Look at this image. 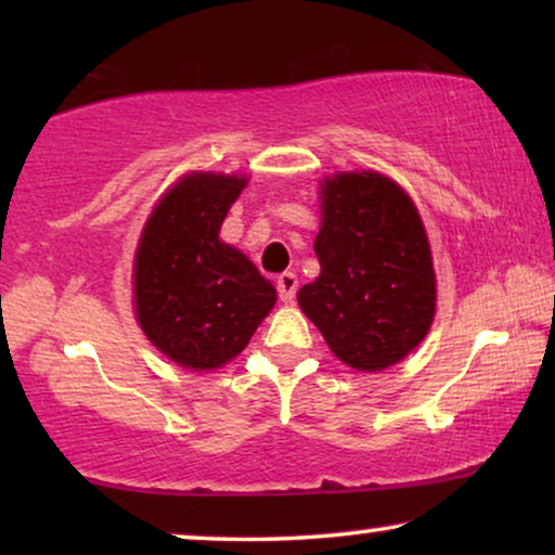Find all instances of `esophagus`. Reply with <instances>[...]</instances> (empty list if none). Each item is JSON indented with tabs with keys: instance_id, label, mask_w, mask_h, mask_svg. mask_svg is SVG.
I'll use <instances>...</instances> for the list:
<instances>
[{
	"instance_id": "esophagus-1",
	"label": "esophagus",
	"mask_w": 555,
	"mask_h": 555,
	"mask_svg": "<svg viewBox=\"0 0 555 555\" xmlns=\"http://www.w3.org/2000/svg\"><path fill=\"white\" fill-rule=\"evenodd\" d=\"M295 293H298V278L293 275V272H283V275L278 278V295L283 302H293L295 300Z\"/></svg>"
}]
</instances>
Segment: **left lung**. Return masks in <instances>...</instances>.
Listing matches in <instances>:
<instances>
[{
    "label": "left lung",
    "instance_id": "8db88e82",
    "mask_svg": "<svg viewBox=\"0 0 555 555\" xmlns=\"http://www.w3.org/2000/svg\"><path fill=\"white\" fill-rule=\"evenodd\" d=\"M321 194V275L298 302L340 361L382 371L420 346L435 318L427 232L404 189L382 173H336Z\"/></svg>",
    "mask_w": 555,
    "mask_h": 555
}]
</instances>
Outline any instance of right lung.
<instances>
[{
  "instance_id": "add662e5",
  "label": "right lung",
  "mask_w": 555,
  "mask_h": 555,
  "mask_svg": "<svg viewBox=\"0 0 555 555\" xmlns=\"http://www.w3.org/2000/svg\"><path fill=\"white\" fill-rule=\"evenodd\" d=\"M245 177L192 173L158 202L135 253L133 291L143 333L184 369L234 359L275 306V287L219 240Z\"/></svg>"
}]
</instances>
